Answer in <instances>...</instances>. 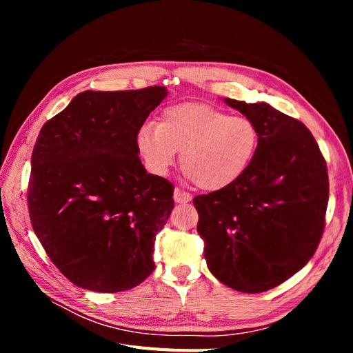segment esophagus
Wrapping results in <instances>:
<instances>
[{
	"label": "esophagus",
	"instance_id": "34e87169",
	"mask_svg": "<svg viewBox=\"0 0 353 353\" xmlns=\"http://www.w3.org/2000/svg\"><path fill=\"white\" fill-rule=\"evenodd\" d=\"M174 200L176 203H188L191 200V196L188 193H185V191H183V190L175 188V191H174Z\"/></svg>",
	"mask_w": 353,
	"mask_h": 353
}]
</instances>
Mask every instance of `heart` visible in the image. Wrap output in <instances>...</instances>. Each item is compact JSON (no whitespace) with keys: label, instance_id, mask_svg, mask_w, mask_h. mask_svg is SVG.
I'll use <instances>...</instances> for the list:
<instances>
[{"label":"heart","instance_id":"1","mask_svg":"<svg viewBox=\"0 0 353 353\" xmlns=\"http://www.w3.org/2000/svg\"><path fill=\"white\" fill-rule=\"evenodd\" d=\"M259 132L245 116H228L208 104L181 103L165 109L159 123L137 134L147 168L165 175L181 152V165L196 185L215 191L243 176L258 150Z\"/></svg>","mask_w":353,"mask_h":353}]
</instances>
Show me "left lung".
I'll return each mask as SVG.
<instances>
[{"label":"left lung","instance_id":"left-lung-1","mask_svg":"<svg viewBox=\"0 0 353 353\" xmlns=\"http://www.w3.org/2000/svg\"><path fill=\"white\" fill-rule=\"evenodd\" d=\"M256 125L258 150L236 183L196 196L209 271L243 293H262L312 258L325 227L328 172L311 131L266 103L223 99Z\"/></svg>","mask_w":353,"mask_h":353}]
</instances>
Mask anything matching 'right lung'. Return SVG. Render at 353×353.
<instances>
[{
	"label": "right lung",
	"instance_id": "obj_1",
	"mask_svg": "<svg viewBox=\"0 0 353 353\" xmlns=\"http://www.w3.org/2000/svg\"><path fill=\"white\" fill-rule=\"evenodd\" d=\"M166 94L157 85L83 91L41 128L30 159V223L74 285L123 292L154 270V239L174 209V185L147 174L137 134Z\"/></svg>",
	"mask_w": 353,
	"mask_h": 353
}]
</instances>
